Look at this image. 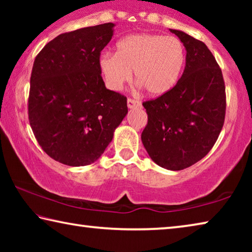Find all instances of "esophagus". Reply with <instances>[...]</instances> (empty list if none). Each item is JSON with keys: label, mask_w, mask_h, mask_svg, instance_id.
<instances>
[{"label": "esophagus", "mask_w": 252, "mask_h": 252, "mask_svg": "<svg viewBox=\"0 0 252 252\" xmlns=\"http://www.w3.org/2000/svg\"><path fill=\"white\" fill-rule=\"evenodd\" d=\"M126 104H127V108L129 109H133V108H136V106H140V102L136 101L134 99H131V97H129V99L126 100Z\"/></svg>", "instance_id": "esophagus-1"}]
</instances>
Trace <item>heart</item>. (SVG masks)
I'll return each mask as SVG.
<instances>
[{
	"label": "heart",
	"mask_w": 252,
	"mask_h": 252,
	"mask_svg": "<svg viewBox=\"0 0 252 252\" xmlns=\"http://www.w3.org/2000/svg\"><path fill=\"white\" fill-rule=\"evenodd\" d=\"M181 41L171 35L140 33L118 42L117 53H104L99 67L106 85L120 90L132 78L151 96H160L177 84L185 64Z\"/></svg>",
	"instance_id": "obj_1"
}]
</instances>
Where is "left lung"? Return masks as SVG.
Masks as SVG:
<instances>
[{
    "instance_id": "8db88e82",
    "label": "left lung",
    "mask_w": 252,
    "mask_h": 252,
    "mask_svg": "<svg viewBox=\"0 0 252 252\" xmlns=\"http://www.w3.org/2000/svg\"><path fill=\"white\" fill-rule=\"evenodd\" d=\"M187 50L186 67L163 95L143 102L148 123L141 140L160 167L178 171L208 155L222 130L225 87L222 72L202 41L170 30Z\"/></svg>"
}]
</instances>
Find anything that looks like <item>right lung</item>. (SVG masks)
<instances>
[{"label":"right lung","mask_w":252,"mask_h":252,"mask_svg":"<svg viewBox=\"0 0 252 252\" xmlns=\"http://www.w3.org/2000/svg\"><path fill=\"white\" fill-rule=\"evenodd\" d=\"M113 23L62 33L34 60L28 113L46 155L71 167L99 159L127 113L126 96L105 88L99 60Z\"/></svg>","instance_id":"obj_1"}]
</instances>
